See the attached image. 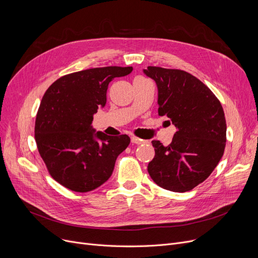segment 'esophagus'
Segmentation results:
<instances>
[{
  "instance_id": "1",
  "label": "esophagus",
  "mask_w": 258,
  "mask_h": 258,
  "mask_svg": "<svg viewBox=\"0 0 258 258\" xmlns=\"http://www.w3.org/2000/svg\"><path fill=\"white\" fill-rule=\"evenodd\" d=\"M131 141H132V143H134V144H142V143H144L145 141L144 140H142V139H139V138H137V137H132L131 138Z\"/></svg>"
}]
</instances>
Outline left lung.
<instances>
[{
    "instance_id": "obj_1",
    "label": "left lung",
    "mask_w": 258,
    "mask_h": 258,
    "mask_svg": "<svg viewBox=\"0 0 258 258\" xmlns=\"http://www.w3.org/2000/svg\"><path fill=\"white\" fill-rule=\"evenodd\" d=\"M143 73L158 88V113L177 127L164 146L153 141L155 158L147 170L160 187L186 192L204 182L223 157L226 119L221 102L211 90L182 70L147 67Z\"/></svg>"
}]
</instances>
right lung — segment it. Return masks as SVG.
I'll list each match as a JSON object with an SVG mask.
<instances>
[{"label": "right lung", "instance_id": "obj_1", "mask_svg": "<svg viewBox=\"0 0 258 258\" xmlns=\"http://www.w3.org/2000/svg\"><path fill=\"white\" fill-rule=\"evenodd\" d=\"M132 71V67L79 71L60 77L45 93L35 120L36 145L51 177L70 190L88 192L105 183L128 146L127 135L107 136L92 122L106 103L108 84Z\"/></svg>", "mask_w": 258, "mask_h": 258}]
</instances>
